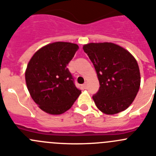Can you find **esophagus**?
Listing matches in <instances>:
<instances>
[{
	"mask_svg": "<svg viewBox=\"0 0 156 156\" xmlns=\"http://www.w3.org/2000/svg\"><path fill=\"white\" fill-rule=\"evenodd\" d=\"M82 86H83V88H85V89H86V88H87V83L85 82V84H83V85H82Z\"/></svg>",
	"mask_w": 156,
	"mask_h": 156,
	"instance_id": "esophagus-1",
	"label": "esophagus"
}]
</instances>
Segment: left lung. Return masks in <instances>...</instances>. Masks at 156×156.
Segmentation results:
<instances>
[{
	"mask_svg": "<svg viewBox=\"0 0 156 156\" xmlns=\"http://www.w3.org/2000/svg\"><path fill=\"white\" fill-rule=\"evenodd\" d=\"M95 68L99 90L92 98L106 115L125 111L139 90L140 71L137 61L124 48L111 42L89 43L83 46Z\"/></svg>",
	"mask_w": 156,
	"mask_h": 156,
	"instance_id": "left-lung-1",
	"label": "left lung"
}]
</instances>
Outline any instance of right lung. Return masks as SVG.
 Segmentation results:
<instances>
[{
    "instance_id": "right-lung-1",
    "label": "right lung",
    "mask_w": 156,
    "mask_h": 156,
    "mask_svg": "<svg viewBox=\"0 0 156 156\" xmlns=\"http://www.w3.org/2000/svg\"><path fill=\"white\" fill-rule=\"evenodd\" d=\"M78 49L76 44L54 42L37 50L27 64V89L34 102L48 114H63L81 94L67 68Z\"/></svg>"
}]
</instances>
